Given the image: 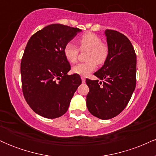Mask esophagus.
<instances>
[{"mask_svg":"<svg viewBox=\"0 0 156 156\" xmlns=\"http://www.w3.org/2000/svg\"><path fill=\"white\" fill-rule=\"evenodd\" d=\"M81 80H82V83H85V81H86V78H84L83 76H81Z\"/></svg>","mask_w":156,"mask_h":156,"instance_id":"1","label":"esophagus"}]
</instances>
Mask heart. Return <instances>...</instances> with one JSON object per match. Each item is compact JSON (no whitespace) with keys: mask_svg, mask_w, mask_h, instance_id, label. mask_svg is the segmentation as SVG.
Masks as SVG:
<instances>
[{"mask_svg":"<svg viewBox=\"0 0 156 156\" xmlns=\"http://www.w3.org/2000/svg\"><path fill=\"white\" fill-rule=\"evenodd\" d=\"M77 42L80 51H88L86 56L87 62L77 64L73 67V72L86 76L95 69L96 64L104 63L108 54V48L98 36L92 33L82 35ZM79 50L73 42H67L64 48V55L66 59L71 64L76 62Z\"/></svg>","mask_w":156,"mask_h":156,"instance_id":"obj_1","label":"heart"}]
</instances>
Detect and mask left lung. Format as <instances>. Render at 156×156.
<instances>
[{
  "instance_id": "8db88e82",
  "label": "left lung",
  "mask_w": 156,
  "mask_h": 156,
  "mask_svg": "<svg viewBox=\"0 0 156 156\" xmlns=\"http://www.w3.org/2000/svg\"><path fill=\"white\" fill-rule=\"evenodd\" d=\"M108 54L105 63L94 75L99 80L87 78L89 112L101 119L116 117L130 100L136 81V55L126 36L114 30L105 31Z\"/></svg>"
}]
</instances>
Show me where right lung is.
I'll return each instance as SVG.
<instances>
[{"instance_id":"1","label":"right lung","mask_w":156,"mask_h":156,"mask_svg":"<svg viewBox=\"0 0 156 156\" xmlns=\"http://www.w3.org/2000/svg\"><path fill=\"white\" fill-rule=\"evenodd\" d=\"M80 31L51 24L36 32L27 43L20 65L23 93L42 117L54 119L65 114L81 83L79 75H67L70 65L64 55L65 44Z\"/></svg>"}]
</instances>
